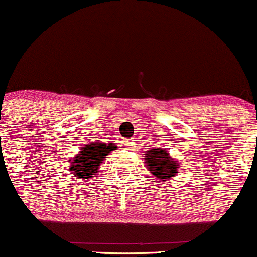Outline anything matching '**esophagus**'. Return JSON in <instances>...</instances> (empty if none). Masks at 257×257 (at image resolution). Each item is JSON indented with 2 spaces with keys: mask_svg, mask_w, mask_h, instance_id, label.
I'll return each instance as SVG.
<instances>
[{
  "mask_svg": "<svg viewBox=\"0 0 257 257\" xmlns=\"http://www.w3.org/2000/svg\"><path fill=\"white\" fill-rule=\"evenodd\" d=\"M123 145L124 147H131L132 141H123Z\"/></svg>",
  "mask_w": 257,
  "mask_h": 257,
  "instance_id": "esophagus-1",
  "label": "esophagus"
}]
</instances>
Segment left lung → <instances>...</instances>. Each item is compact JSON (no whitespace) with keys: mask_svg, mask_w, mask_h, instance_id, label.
<instances>
[{"mask_svg":"<svg viewBox=\"0 0 257 257\" xmlns=\"http://www.w3.org/2000/svg\"><path fill=\"white\" fill-rule=\"evenodd\" d=\"M145 160H147L148 168L150 173L157 178L170 179L175 177L178 173V163L169 155V153L162 148H157L152 150H148L145 154Z\"/></svg>","mask_w":257,"mask_h":257,"instance_id":"obj_1","label":"left lung"}]
</instances>
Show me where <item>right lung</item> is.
I'll return each mask as SVG.
<instances>
[{
	"mask_svg": "<svg viewBox=\"0 0 257 257\" xmlns=\"http://www.w3.org/2000/svg\"><path fill=\"white\" fill-rule=\"evenodd\" d=\"M115 148L116 145L113 143H90L84 145L79 154L69 164V169L77 178L88 179V177L94 175V173L99 169L103 159Z\"/></svg>",
	"mask_w": 257,
	"mask_h": 257,
	"instance_id": "right-lung-1",
	"label": "right lung"
}]
</instances>
